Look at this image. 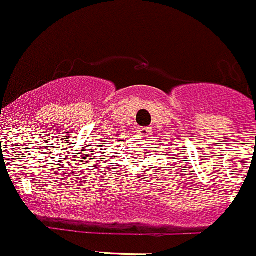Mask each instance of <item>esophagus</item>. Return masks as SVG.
Masks as SVG:
<instances>
[{"instance_id": "esophagus-1", "label": "esophagus", "mask_w": 256, "mask_h": 256, "mask_svg": "<svg viewBox=\"0 0 256 256\" xmlns=\"http://www.w3.org/2000/svg\"><path fill=\"white\" fill-rule=\"evenodd\" d=\"M137 133L140 136V137L147 138L150 134H151V128H148V126H144V128H138Z\"/></svg>"}]
</instances>
